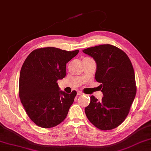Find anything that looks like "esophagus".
<instances>
[{"label":"esophagus","instance_id":"34e87169","mask_svg":"<svg viewBox=\"0 0 151 151\" xmlns=\"http://www.w3.org/2000/svg\"><path fill=\"white\" fill-rule=\"evenodd\" d=\"M77 94H78V96H81V95H83V93H81V91H78Z\"/></svg>","mask_w":151,"mask_h":151}]
</instances>
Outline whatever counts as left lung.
I'll return each instance as SVG.
<instances>
[{"mask_svg": "<svg viewBox=\"0 0 151 151\" xmlns=\"http://www.w3.org/2000/svg\"><path fill=\"white\" fill-rule=\"evenodd\" d=\"M97 63L95 78L104 94L98 101L93 96L85 108L87 117L103 131L119 126L128 115L137 93L135 76L130 59L122 50L103 44L83 50Z\"/></svg>", "mask_w": 151, "mask_h": 151, "instance_id": "obj_1", "label": "left lung"}]
</instances>
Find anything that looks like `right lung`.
Masks as SVG:
<instances>
[{
  "mask_svg": "<svg viewBox=\"0 0 151 151\" xmlns=\"http://www.w3.org/2000/svg\"><path fill=\"white\" fill-rule=\"evenodd\" d=\"M54 47L36 49L26 58L19 78V97L26 113L42 128L65 119L77 92L60 91L58 80L66 75V63L78 54Z\"/></svg>",
  "mask_w": 151,
  "mask_h": 151,
  "instance_id": "add662e5",
  "label": "right lung"
}]
</instances>
